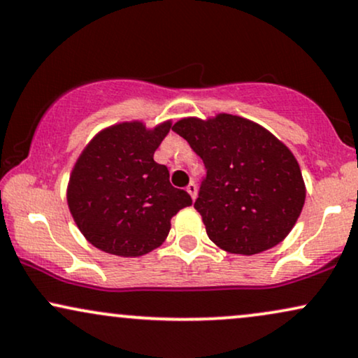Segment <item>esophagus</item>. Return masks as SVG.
Segmentation results:
<instances>
[{
    "label": "esophagus",
    "instance_id": "obj_1",
    "mask_svg": "<svg viewBox=\"0 0 358 358\" xmlns=\"http://www.w3.org/2000/svg\"><path fill=\"white\" fill-rule=\"evenodd\" d=\"M186 191L191 194V197H192V201L196 199V196H197V186L194 182H189L187 184V187H186Z\"/></svg>",
    "mask_w": 358,
    "mask_h": 358
}]
</instances>
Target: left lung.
<instances>
[{
	"instance_id": "1",
	"label": "left lung",
	"mask_w": 358,
	"mask_h": 358,
	"mask_svg": "<svg viewBox=\"0 0 358 358\" xmlns=\"http://www.w3.org/2000/svg\"><path fill=\"white\" fill-rule=\"evenodd\" d=\"M172 131L206 166L194 207L215 245L252 255L285 239L306 202L301 167L285 144L232 114L180 119Z\"/></svg>"
}]
</instances>
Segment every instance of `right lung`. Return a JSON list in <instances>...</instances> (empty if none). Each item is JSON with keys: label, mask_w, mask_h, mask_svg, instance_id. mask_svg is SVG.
Wrapping results in <instances>:
<instances>
[{"label": "right lung", "mask_w": 358, "mask_h": 358, "mask_svg": "<svg viewBox=\"0 0 358 358\" xmlns=\"http://www.w3.org/2000/svg\"><path fill=\"white\" fill-rule=\"evenodd\" d=\"M171 122L145 129L122 122L101 131L79 156L68 186L74 222L92 245L121 257H139L166 241L171 219L191 206L172 187L169 171L154 152Z\"/></svg>", "instance_id": "1"}]
</instances>
